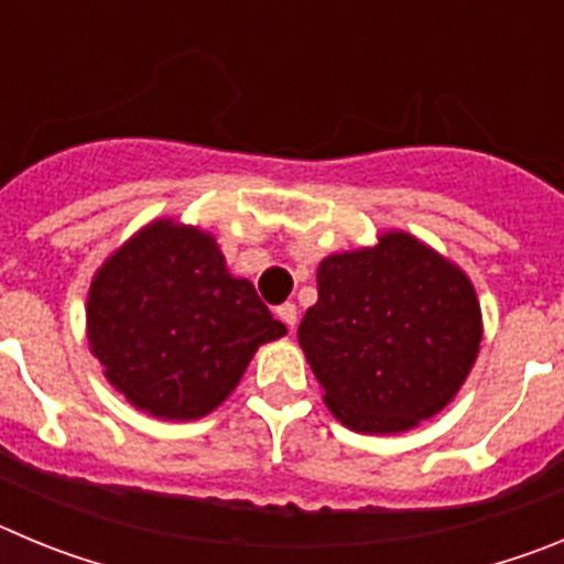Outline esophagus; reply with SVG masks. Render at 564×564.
Segmentation results:
<instances>
[{"mask_svg": "<svg viewBox=\"0 0 564 564\" xmlns=\"http://www.w3.org/2000/svg\"><path fill=\"white\" fill-rule=\"evenodd\" d=\"M276 316L282 318V322H285L288 330H293V327H296V305H293V302H285V305H279L276 307Z\"/></svg>", "mask_w": 564, "mask_h": 564, "instance_id": "1", "label": "esophagus"}]
</instances>
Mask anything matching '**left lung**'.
<instances>
[{
	"label": "left lung",
	"mask_w": 564,
	"mask_h": 564,
	"mask_svg": "<svg viewBox=\"0 0 564 564\" xmlns=\"http://www.w3.org/2000/svg\"><path fill=\"white\" fill-rule=\"evenodd\" d=\"M299 344L333 415L352 432L395 435L457 395L482 325L466 273L403 231L333 253Z\"/></svg>",
	"instance_id": "1"
}]
</instances>
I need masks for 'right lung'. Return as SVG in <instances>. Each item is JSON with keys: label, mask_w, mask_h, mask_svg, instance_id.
Returning a JSON list of instances; mask_svg holds the SVG:
<instances>
[{"label": "right lung", "mask_w": 564, "mask_h": 564, "mask_svg": "<svg viewBox=\"0 0 564 564\" xmlns=\"http://www.w3.org/2000/svg\"><path fill=\"white\" fill-rule=\"evenodd\" d=\"M285 333L212 234L172 220L134 234L89 285V350L115 390L163 421L217 410L259 344Z\"/></svg>", "instance_id": "obj_1"}]
</instances>
